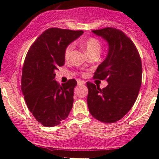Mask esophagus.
<instances>
[{
    "label": "esophagus",
    "instance_id": "1",
    "mask_svg": "<svg viewBox=\"0 0 159 159\" xmlns=\"http://www.w3.org/2000/svg\"><path fill=\"white\" fill-rule=\"evenodd\" d=\"M84 84H85V81H81V80H78V85H84Z\"/></svg>",
    "mask_w": 159,
    "mask_h": 159
}]
</instances>
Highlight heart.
Here are the masks:
<instances>
[{
    "label": "heart",
    "mask_w": 159,
    "mask_h": 159,
    "mask_svg": "<svg viewBox=\"0 0 159 159\" xmlns=\"http://www.w3.org/2000/svg\"><path fill=\"white\" fill-rule=\"evenodd\" d=\"M81 45L88 56L92 55V54H99L100 52H101V43L99 42V40L96 39V38H89V39L81 42ZM73 48V44H69L65 48L64 57L66 60H68L70 57Z\"/></svg>",
    "instance_id": "b5f03b06"
}]
</instances>
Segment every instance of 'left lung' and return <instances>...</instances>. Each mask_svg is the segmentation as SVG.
Here are the masks:
<instances>
[{"mask_svg":"<svg viewBox=\"0 0 159 159\" xmlns=\"http://www.w3.org/2000/svg\"><path fill=\"white\" fill-rule=\"evenodd\" d=\"M107 42L106 58L96 69L94 78L106 79L102 90L87 82L90 113L103 123H115L130 111L141 86L142 65L132 41L121 30L112 27L92 30Z\"/></svg>","mask_w":159,"mask_h":159,"instance_id":"1","label":"left lung"}]
</instances>
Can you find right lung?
I'll list each match as a JSON object with an SVG mask.
<instances>
[{
  "mask_svg": "<svg viewBox=\"0 0 159 159\" xmlns=\"http://www.w3.org/2000/svg\"><path fill=\"white\" fill-rule=\"evenodd\" d=\"M83 33L49 28L27 52L22 69L21 91L29 111L45 126L61 124L72 110L77 81L71 79L58 84L54 79L55 71L64 65L65 48Z\"/></svg>",
  "mask_w": 159,
  "mask_h": 159,
  "instance_id": "add662e5",
  "label": "right lung"
}]
</instances>
